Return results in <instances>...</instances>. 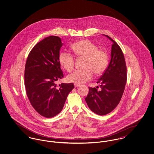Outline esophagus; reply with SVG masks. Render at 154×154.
<instances>
[{"instance_id":"1","label":"esophagus","mask_w":154,"mask_h":154,"mask_svg":"<svg viewBox=\"0 0 154 154\" xmlns=\"http://www.w3.org/2000/svg\"><path fill=\"white\" fill-rule=\"evenodd\" d=\"M74 87H75V88L79 87H80L81 85L80 84H77V83H74Z\"/></svg>"}]
</instances>
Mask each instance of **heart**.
<instances>
[{"label":"heart","instance_id":"1","mask_svg":"<svg viewBox=\"0 0 154 154\" xmlns=\"http://www.w3.org/2000/svg\"><path fill=\"white\" fill-rule=\"evenodd\" d=\"M74 54L79 58L85 59L82 70H75L67 76L70 82L82 84L91 80L94 73L102 74L107 69L109 62L107 51L100 49L97 44L89 40H83L74 43L72 46ZM59 62L67 72H70L74 68L75 58L68 52H61L59 55Z\"/></svg>","mask_w":154,"mask_h":154}]
</instances>
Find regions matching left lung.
I'll return each mask as SVG.
<instances>
[{
  "label": "left lung",
  "mask_w": 154,
  "mask_h": 154,
  "mask_svg": "<svg viewBox=\"0 0 154 154\" xmlns=\"http://www.w3.org/2000/svg\"><path fill=\"white\" fill-rule=\"evenodd\" d=\"M105 36L113 42L110 63L97 82L100 84V89H97L99 87H89V93L85 97L89 108L100 116L110 113L117 106L127 80V69L123 52L114 40Z\"/></svg>",
  "instance_id": "1"
}]
</instances>
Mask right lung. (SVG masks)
Instances as JSON below:
<instances>
[{
  "instance_id": "obj_1",
  "label": "right lung",
  "mask_w": 154,
  "mask_h": 154,
  "mask_svg": "<svg viewBox=\"0 0 154 154\" xmlns=\"http://www.w3.org/2000/svg\"><path fill=\"white\" fill-rule=\"evenodd\" d=\"M63 43L60 37L51 36L37 43L28 55L25 68V87L32 107L41 116L51 118L63 109L73 83L56 82L64 74L59 62Z\"/></svg>"
}]
</instances>
